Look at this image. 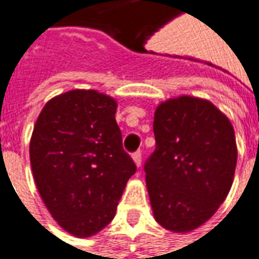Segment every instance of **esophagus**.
I'll use <instances>...</instances> for the list:
<instances>
[{
    "mask_svg": "<svg viewBox=\"0 0 259 259\" xmlns=\"http://www.w3.org/2000/svg\"><path fill=\"white\" fill-rule=\"evenodd\" d=\"M132 157H133V160H135L136 166L140 167V166H142V152H135V153L132 155Z\"/></svg>",
    "mask_w": 259,
    "mask_h": 259,
    "instance_id": "1",
    "label": "esophagus"
}]
</instances>
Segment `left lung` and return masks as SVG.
Wrapping results in <instances>:
<instances>
[{"label": "left lung", "instance_id": "left-lung-1", "mask_svg": "<svg viewBox=\"0 0 259 259\" xmlns=\"http://www.w3.org/2000/svg\"><path fill=\"white\" fill-rule=\"evenodd\" d=\"M156 149L145 162L146 186L157 222L189 232L217 212L232 186L234 127L208 100L181 96L159 104Z\"/></svg>", "mask_w": 259, "mask_h": 259}]
</instances>
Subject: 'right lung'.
I'll list each match as a JSON object with an SVG mask.
<instances>
[{
  "label": "right lung",
  "mask_w": 259,
  "mask_h": 259,
  "mask_svg": "<svg viewBox=\"0 0 259 259\" xmlns=\"http://www.w3.org/2000/svg\"><path fill=\"white\" fill-rule=\"evenodd\" d=\"M117 104L96 90L51 99L30 142L34 181L53 218L67 232L90 236L116 213L136 165L121 143Z\"/></svg>",
  "instance_id": "obj_1"
}]
</instances>
